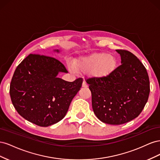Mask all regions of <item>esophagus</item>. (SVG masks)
I'll use <instances>...</instances> for the list:
<instances>
[{
	"label": "esophagus",
	"mask_w": 160,
	"mask_h": 160,
	"mask_svg": "<svg viewBox=\"0 0 160 160\" xmlns=\"http://www.w3.org/2000/svg\"><path fill=\"white\" fill-rule=\"evenodd\" d=\"M82 88H88V85L87 84V83H86L85 81H83V84H82Z\"/></svg>",
	"instance_id": "esophagus-1"
}]
</instances>
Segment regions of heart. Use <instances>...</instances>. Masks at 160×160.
I'll list each match as a JSON object with an SVG mask.
<instances>
[{
    "label": "heart",
    "instance_id": "b5f03b06",
    "mask_svg": "<svg viewBox=\"0 0 160 160\" xmlns=\"http://www.w3.org/2000/svg\"><path fill=\"white\" fill-rule=\"evenodd\" d=\"M118 66V59L113 55L105 52L93 53L77 59L73 65H69L71 71L89 72L95 78L105 79L110 76Z\"/></svg>",
    "mask_w": 160,
    "mask_h": 160
}]
</instances>
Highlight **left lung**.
I'll return each instance as SVG.
<instances>
[{"label": "left lung", "instance_id": "8db88e82", "mask_svg": "<svg viewBox=\"0 0 160 160\" xmlns=\"http://www.w3.org/2000/svg\"><path fill=\"white\" fill-rule=\"evenodd\" d=\"M121 65L105 79H87L92 96L93 112L101 122L121 125L136 118L146 105L149 94L148 72L136 56L116 50Z\"/></svg>", "mask_w": 160, "mask_h": 160}]
</instances>
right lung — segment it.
Listing matches in <instances>:
<instances>
[{"label": "right lung", "mask_w": 160, "mask_h": 160, "mask_svg": "<svg viewBox=\"0 0 160 160\" xmlns=\"http://www.w3.org/2000/svg\"><path fill=\"white\" fill-rule=\"evenodd\" d=\"M59 72L68 71L55 58L45 55L30 54L17 66L11 82L10 95L19 115L41 127L64 118L83 79L66 81L57 77Z\"/></svg>", "instance_id": "right-lung-1"}]
</instances>
